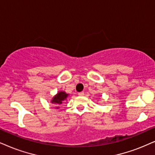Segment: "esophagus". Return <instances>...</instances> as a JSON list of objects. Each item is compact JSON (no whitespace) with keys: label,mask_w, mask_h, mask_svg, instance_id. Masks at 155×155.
Instances as JSON below:
<instances>
[{"label":"esophagus","mask_w":155,"mask_h":155,"mask_svg":"<svg viewBox=\"0 0 155 155\" xmlns=\"http://www.w3.org/2000/svg\"><path fill=\"white\" fill-rule=\"evenodd\" d=\"M78 94H79V96H84V91L79 92V93H78Z\"/></svg>","instance_id":"esophagus-1"}]
</instances>
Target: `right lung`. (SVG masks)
Instances as JSON below:
<instances>
[{"mask_svg":"<svg viewBox=\"0 0 155 155\" xmlns=\"http://www.w3.org/2000/svg\"><path fill=\"white\" fill-rule=\"evenodd\" d=\"M68 97L67 94H66L64 91H60L53 98L51 102L56 104V105H60L62 103V101L65 100L66 97Z\"/></svg>","mask_w":155,"mask_h":155,"instance_id":"right-lung-1","label":"right lung"}]
</instances>
